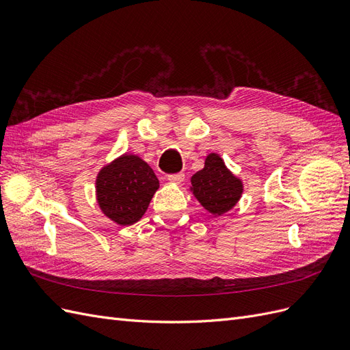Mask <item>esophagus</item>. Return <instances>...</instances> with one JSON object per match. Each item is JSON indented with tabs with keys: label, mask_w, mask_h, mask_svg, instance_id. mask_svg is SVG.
<instances>
[{
	"label": "esophagus",
	"mask_w": 350,
	"mask_h": 350,
	"mask_svg": "<svg viewBox=\"0 0 350 350\" xmlns=\"http://www.w3.org/2000/svg\"><path fill=\"white\" fill-rule=\"evenodd\" d=\"M184 178H185L184 174H174V175H169L167 176L169 181L174 183V184H181L184 181Z\"/></svg>",
	"instance_id": "obj_1"
}]
</instances>
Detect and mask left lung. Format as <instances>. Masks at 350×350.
Returning a JSON list of instances; mask_svg holds the SVG:
<instances>
[{
	"mask_svg": "<svg viewBox=\"0 0 350 350\" xmlns=\"http://www.w3.org/2000/svg\"><path fill=\"white\" fill-rule=\"evenodd\" d=\"M189 181V191L215 216H221L234 208L243 193L242 179L230 171L217 153H208L204 167L196 172Z\"/></svg>",
	"mask_w": 350,
	"mask_h": 350,
	"instance_id": "1",
	"label": "left lung"
}]
</instances>
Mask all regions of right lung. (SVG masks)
<instances>
[{"mask_svg": "<svg viewBox=\"0 0 350 350\" xmlns=\"http://www.w3.org/2000/svg\"><path fill=\"white\" fill-rule=\"evenodd\" d=\"M94 184L100 211L120 226L139 221L159 189L153 169L133 153H124L103 165Z\"/></svg>", "mask_w": 350, "mask_h": 350, "instance_id": "obj_1", "label": "right lung"}]
</instances>
